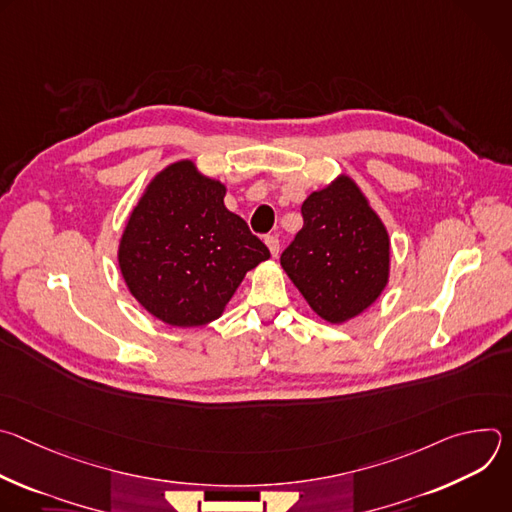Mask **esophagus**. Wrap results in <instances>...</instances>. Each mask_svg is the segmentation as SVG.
Returning a JSON list of instances; mask_svg holds the SVG:
<instances>
[{
    "mask_svg": "<svg viewBox=\"0 0 512 512\" xmlns=\"http://www.w3.org/2000/svg\"><path fill=\"white\" fill-rule=\"evenodd\" d=\"M265 245L269 247L271 255L277 257V253H279V239H277V235H267V237H265Z\"/></svg>",
    "mask_w": 512,
    "mask_h": 512,
    "instance_id": "obj_1",
    "label": "esophagus"
}]
</instances>
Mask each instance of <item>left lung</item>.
Returning a JSON list of instances; mask_svg holds the SVG:
<instances>
[{
    "label": "left lung",
    "instance_id": "1",
    "mask_svg": "<svg viewBox=\"0 0 512 512\" xmlns=\"http://www.w3.org/2000/svg\"><path fill=\"white\" fill-rule=\"evenodd\" d=\"M304 227L281 267L308 306L330 324L369 310L391 275V239L381 216L348 176H336L302 204Z\"/></svg>",
    "mask_w": 512,
    "mask_h": 512
}]
</instances>
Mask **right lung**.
Segmentation results:
<instances>
[{"instance_id":"right-lung-1","label":"right lung","mask_w":512,"mask_h":512,"mask_svg":"<svg viewBox=\"0 0 512 512\" xmlns=\"http://www.w3.org/2000/svg\"><path fill=\"white\" fill-rule=\"evenodd\" d=\"M227 186L192 160L160 170L129 212L117 263L129 294L174 328L221 318L269 249L225 206Z\"/></svg>"}]
</instances>
